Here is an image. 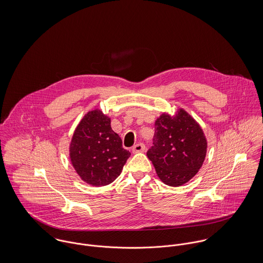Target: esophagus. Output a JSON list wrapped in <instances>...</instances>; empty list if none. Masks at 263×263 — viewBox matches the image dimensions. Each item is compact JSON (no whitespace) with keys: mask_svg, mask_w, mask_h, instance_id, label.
<instances>
[{"mask_svg":"<svg viewBox=\"0 0 263 263\" xmlns=\"http://www.w3.org/2000/svg\"><path fill=\"white\" fill-rule=\"evenodd\" d=\"M145 150H146V147L143 143H139L133 147V153H140V152H144Z\"/></svg>","mask_w":263,"mask_h":263,"instance_id":"esophagus-1","label":"esophagus"}]
</instances>
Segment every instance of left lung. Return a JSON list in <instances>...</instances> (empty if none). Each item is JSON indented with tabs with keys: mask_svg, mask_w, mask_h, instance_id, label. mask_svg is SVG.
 I'll return each instance as SVG.
<instances>
[{
	"mask_svg": "<svg viewBox=\"0 0 263 263\" xmlns=\"http://www.w3.org/2000/svg\"><path fill=\"white\" fill-rule=\"evenodd\" d=\"M206 147L199 124L186 111L179 109L174 117L164 113L156 120L153 146L147 156L165 184L179 186L198 172Z\"/></svg>",
	"mask_w": 263,
	"mask_h": 263,
	"instance_id": "8db88e82",
	"label": "left lung"
}]
</instances>
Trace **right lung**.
Masks as SVG:
<instances>
[{
    "instance_id": "add662e5",
    "label": "right lung",
    "mask_w": 263,
    "mask_h": 263,
    "mask_svg": "<svg viewBox=\"0 0 263 263\" xmlns=\"http://www.w3.org/2000/svg\"><path fill=\"white\" fill-rule=\"evenodd\" d=\"M130 153L114 133L110 118L101 110L87 113L77 126L70 158L79 176L93 186H104L120 174Z\"/></svg>"
}]
</instances>
